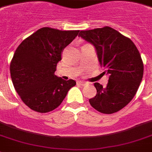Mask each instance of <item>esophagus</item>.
<instances>
[{"label":"esophagus","instance_id":"34e87169","mask_svg":"<svg viewBox=\"0 0 152 152\" xmlns=\"http://www.w3.org/2000/svg\"><path fill=\"white\" fill-rule=\"evenodd\" d=\"M77 83L79 84V85H82V86H84V85H87V82H85V81H77Z\"/></svg>","mask_w":152,"mask_h":152}]
</instances>
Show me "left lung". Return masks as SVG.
<instances>
[{
  "mask_svg": "<svg viewBox=\"0 0 152 152\" xmlns=\"http://www.w3.org/2000/svg\"><path fill=\"white\" fill-rule=\"evenodd\" d=\"M79 36L95 46L103 73L110 75L106 87L94 84L97 94L89 99L91 106L102 113L118 112L132 100L142 80L144 64L138 50L109 26L81 31Z\"/></svg>",
  "mask_w": 152,
  "mask_h": 152,
  "instance_id": "left-lung-1",
  "label": "left lung"
}]
</instances>
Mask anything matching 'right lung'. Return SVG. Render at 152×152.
Segmentation results:
<instances>
[{
    "instance_id": "1",
    "label": "right lung",
    "mask_w": 152,
    "mask_h": 152,
    "mask_svg": "<svg viewBox=\"0 0 152 152\" xmlns=\"http://www.w3.org/2000/svg\"><path fill=\"white\" fill-rule=\"evenodd\" d=\"M78 32L44 27L16 49L10 64L11 80L17 93L31 110L42 113L55 110L76 85L75 80L65 81L54 72L64 49Z\"/></svg>"
}]
</instances>
